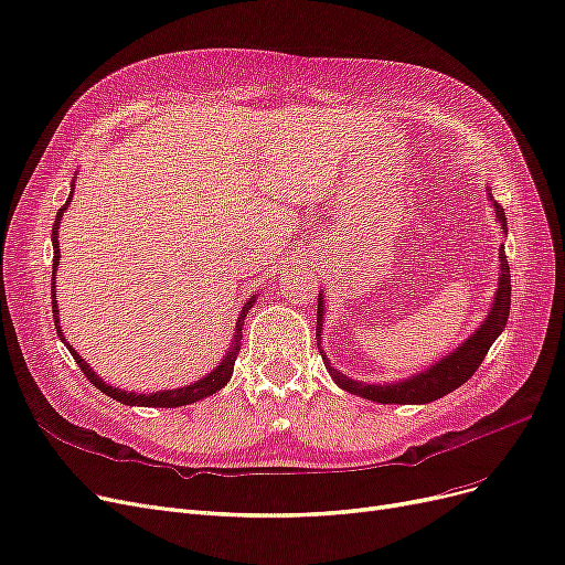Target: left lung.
<instances>
[{
	"instance_id": "8db88e82",
	"label": "left lung",
	"mask_w": 565,
	"mask_h": 565,
	"mask_svg": "<svg viewBox=\"0 0 565 565\" xmlns=\"http://www.w3.org/2000/svg\"><path fill=\"white\" fill-rule=\"evenodd\" d=\"M493 202V211H495V221L500 223V230L507 234V217H504V209L490 196ZM500 275H498V288H495V298L488 307V315L481 321L479 329L471 333L460 348H455L450 354L441 356L431 366H427L425 371H417L411 377L404 380H394V382H377V385H371V382H361V380H352L350 375L340 373L331 359L326 356V352L321 350V326H323V290H319V309H317V344L321 350L326 371L331 373V377L335 380V385L342 387L344 392L356 394L369 398V402L375 404H429L441 398L446 394H450L452 390H458L460 385L477 373V369L481 366L483 356L488 354L490 344L498 340V335L504 331L507 319H509V302H512V279H509V263L504 256V244H500Z\"/></svg>"
}]
</instances>
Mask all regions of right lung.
Returning a JSON list of instances; mask_svg holds the SVG:
<instances>
[{"label": "right lung", "mask_w": 565, "mask_h": 565, "mask_svg": "<svg viewBox=\"0 0 565 565\" xmlns=\"http://www.w3.org/2000/svg\"><path fill=\"white\" fill-rule=\"evenodd\" d=\"M72 192H75V180H72ZM72 192L67 196V202L63 204V209H58V215H56V223H53V232H51V242H53V286H51V305H53V323H56V331H58V338L63 340V344L67 348V352L72 354V359L77 361V366L82 369V373L90 380V385H96L103 394H107L110 398H115V402L124 404V406H145V408H178V406H188V404H196L202 402V398L215 394L217 390H223L230 377H232V371H234V361H236V354H239L242 350V331H244V319L248 315V309L253 307V302H256V296H250L246 300V305L242 307L239 317H236V326H234V335H232V344L230 350L225 352L223 361L217 363V366L206 373L202 380L192 382V385H185V387H175V390H159V392H152V394H136V392H126V390H119V387H113L107 385V382L103 377L96 375V371L88 366V363L77 354V350L72 348V344L65 340V335L61 333V319H58V298H56V269H58V260H61V246H58V230H61V221H63V213L67 211L70 206V199H72Z\"/></svg>", "instance_id": "right-lung-1"}]
</instances>
